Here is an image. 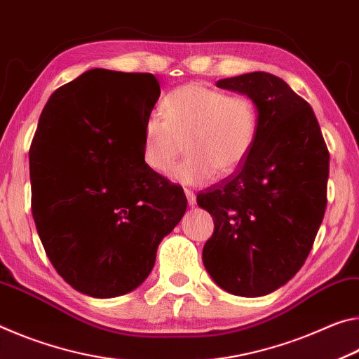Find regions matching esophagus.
Listing matches in <instances>:
<instances>
[{"instance_id": "1", "label": "esophagus", "mask_w": 359, "mask_h": 359, "mask_svg": "<svg viewBox=\"0 0 359 359\" xmlns=\"http://www.w3.org/2000/svg\"><path fill=\"white\" fill-rule=\"evenodd\" d=\"M184 194H186V197H187V202H189L191 207H194V205H196V194H194L189 189H184Z\"/></svg>"}]
</instances>
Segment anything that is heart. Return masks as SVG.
<instances>
[{"instance_id": "obj_1", "label": "heart", "mask_w": 359, "mask_h": 359, "mask_svg": "<svg viewBox=\"0 0 359 359\" xmlns=\"http://www.w3.org/2000/svg\"><path fill=\"white\" fill-rule=\"evenodd\" d=\"M161 111L163 117L151 114L143 122L141 156L151 170L165 175L178 156L180 138H184L187 154L172 172L178 183L198 184L213 173H232L255 146L257 116L245 97L186 84L163 97Z\"/></svg>"}]
</instances>
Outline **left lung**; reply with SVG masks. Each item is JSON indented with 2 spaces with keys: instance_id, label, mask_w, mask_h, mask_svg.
Here are the masks:
<instances>
[{
  "instance_id": "8db88e82",
  "label": "left lung",
  "mask_w": 359,
  "mask_h": 359,
  "mask_svg": "<svg viewBox=\"0 0 359 359\" xmlns=\"http://www.w3.org/2000/svg\"><path fill=\"white\" fill-rule=\"evenodd\" d=\"M248 97L256 141L242 165L197 196L215 221L202 259L235 296L259 297L304 266L326 210L329 152L313 109L277 76L255 72L216 82Z\"/></svg>"
}]
</instances>
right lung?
Returning a JSON list of instances; mask_svg holds the SVG:
<instances>
[{"label": "right lung", "instance_id": "1", "mask_svg": "<svg viewBox=\"0 0 359 359\" xmlns=\"http://www.w3.org/2000/svg\"><path fill=\"white\" fill-rule=\"evenodd\" d=\"M161 95L151 73L95 68L52 93L30 149L32 210L46 255L82 294H127L186 213L183 187L146 165L141 127Z\"/></svg>", "mask_w": 359, "mask_h": 359}]
</instances>
